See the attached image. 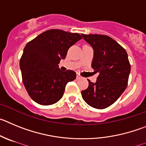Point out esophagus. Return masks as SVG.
<instances>
[{
	"label": "esophagus",
	"instance_id": "obj_1",
	"mask_svg": "<svg viewBox=\"0 0 146 146\" xmlns=\"http://www.w3.org/2000/svg\"><path fill=\"white\" fill-rule=\"evenodd\" d=\"M81 78V76H80L79 74H77L76 75V78H77V79H80V78Z\"/></svg>",
	"mask_w": 146,
	"mask_h": 146
}]
</instances>
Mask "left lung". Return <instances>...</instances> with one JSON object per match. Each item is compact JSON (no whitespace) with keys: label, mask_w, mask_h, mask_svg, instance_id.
I'll return each instance as SVG.
<instances>
[{"label":"left lung","mask_w":146,"mask_h":146,"mask_svg":"<svg viewBox=\"0 0 146 146\" xmlns=\"http://www.w3.org/2000/svg\"><path fill=\"white\" fill-rule=\"evenodd\" d=\"M94 49L92 67L99 73L97 81H89L81 92L84 100L97 109L113 104L126 89L130 73L128 55L123 47L111 37L98 34H81Z\"/></svg>","instance_id":"left-lung-1"}]
</instances>
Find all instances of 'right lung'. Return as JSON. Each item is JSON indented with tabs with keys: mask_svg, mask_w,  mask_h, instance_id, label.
<instances>
[{
	"mask_svg": "<svg viewBox=\"0 0 146 146\" xmlns=\"http://www.w3.org/2000/svg\"><path fill=\"white\" fill-rule=\"evenodd\" d=\"M81 38L78 33L52 29L26 44L19 66L25 87L35 102L54 104L62 98L67 84L76 79V72L62 71L58 64L69 48Z\"/></svg>",
	"mask_w": 146,
	"mask_h": 146,
	"instance_id": "1",
	"label": "right lung"
}]
</instances>
